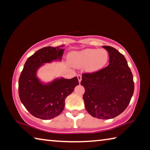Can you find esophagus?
<instances>
[{"label":"esophagus","mask_w":150,"mask_h":150,"mask_svg":"<svg viewBox=\"0 0 150 150\" xmlns=\"http://www.w3.org/2000/svg\"><path fill=\"white\" fill-rule=\"evenodd\" d=\"M77 78H78V80H79V82L81 83V80H82V76H81V75H77Z\"/></svg>","instance_id":"esophagus-1"}]
</instances>
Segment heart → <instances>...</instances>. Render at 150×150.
Wrapping results in <instances>:
<instances>
[{"instance_id": "obj_1", "label": "heart", "mask_w": 150, "mask_h": 150, "mask_svg": "<svg viewBox=\"0 0 150 150\" xmlns=\"http://www.w3.org/2000/svg\"><path fill=\"white\" fill-rule=\"evenodd\" d=\"M108 55L106 50L100 49H85L79 52H71L68 60L71 65L77 68L85 66L89 72L101 69L108 61Z\"/></svg>"}]
</instances>
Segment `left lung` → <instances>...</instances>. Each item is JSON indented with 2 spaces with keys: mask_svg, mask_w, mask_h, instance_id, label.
Instances as JSON below:
<instances>
[{
  "mask_svg": "<svg viewBox=\"0 0 150 150\" xmlns=\"http://www.w3.org/2000/svg\"><path fill=\"white\" fill-rule=\"evenodd\" d=\"M103 47L109 54V64L92 73L82 75L83 98L93 117L110 119L125 110L134 91L133 75L124 55L111 46Z\"/></svg>",
  "mask_w": 150,
  "mask_h": 150,
  "instance_id": "1",
  "label": "left lung"
}]
</instances>
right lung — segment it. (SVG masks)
Wrapping results in <instances>:
<instances>
[{"instance_id":"add662e5","label":"right lung","mask_w":150,"mask_h":150,"mask_svg":"<svg viewBox=\"0 0 150 150\" xmlns=\"http://www.w3.org/2000/svg\"><path fill=\"white\" fill-rule=\"evenodd\" d=\"M64 45L45 47L38 50L25 63L18 81L20 99L27 110L35 117L50 120L59 115L65 100L79 85L77 77L71 79L61 77L43 83L37 77L38 70L44 63L62 61Z\"/></svg>"}]
</instances>
